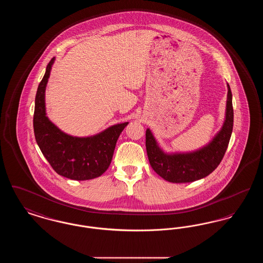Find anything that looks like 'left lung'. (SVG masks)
<instances>
[{"label":"left lung","instance_id":"1","mask_svg":"<svg viewBox=\"0 0 263 263\" xmlns=\"http://www.w3.org/2000/svg\"><path fill=\"white\" fill-rule=\"evenodd\" d=\"M224 124L215 137L199 150L187 153H165L148 128L146 130V149L153 170L164 180L185 183L210 175L220 164L228 148L233 125L234 109L232 91L229 84Z\"/></svg>","mask_w":263,"mask_h":263}]
</instances>
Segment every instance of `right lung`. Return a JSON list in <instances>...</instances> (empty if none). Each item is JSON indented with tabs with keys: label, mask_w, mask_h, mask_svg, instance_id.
Here are the masks:
<instances>
[{
	"label": "right lung",
	"mask_w": 263,
	"mask_h": 263,
	"mask_svg": "<svg viewBox=\"0 0 263 263\" xmlns=\"http://www.w3.org/2000/svg\"><path fill=\"white\" fill-rule=\"evenodd\" d=\"M54 61L55 57L48 63L35 97L33 129L38 147L58 175L74 180L99 177L111 163L117 139L128 122L88 137L68 135L53 124L46 116L45 89Z\"/></svg>",
	"instance_id": "add662e5"
}]
</instances>
